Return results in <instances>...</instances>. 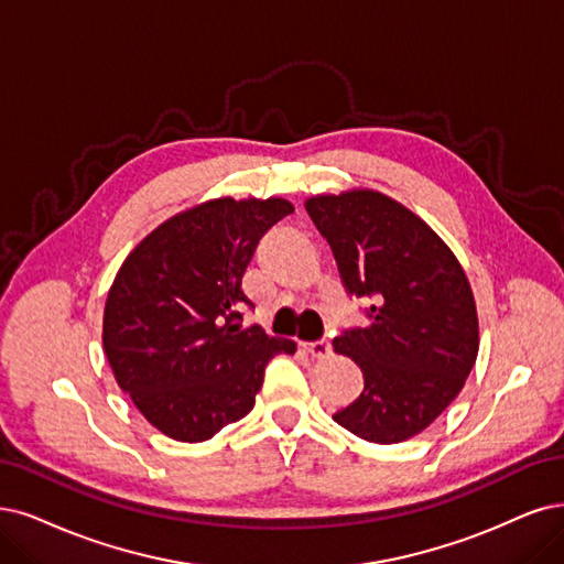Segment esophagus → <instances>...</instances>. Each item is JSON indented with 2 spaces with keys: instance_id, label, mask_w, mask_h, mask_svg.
I'll return each mask as SVG.
<instances>
[{
  "instance_id": "34e87169",
  "label": "esophagus",
  "mask_w": 564,
  "mask_h": 564,
  "mask_svg": "<svg viewBox=\"0 0 564 564\" xmlns=\"http://www.w3.org/2000/svg\"><path fill=\"white\" fill-rule=\"evenodd\" d=\"M302 346H304V350L308 352V356H314V358H325V356H329V341H327V339L302 344Z\"/></svg>"
}]
</instances>
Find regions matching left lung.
Returning <instances> with one entry per match:
<instances>
[{
  "label": "left lung",
  "instance_id": "8db88e82",
  "mask_svg": "<svg viewBox=\"0 0 564 564\" xmlns=\"http://www.w3.org/2000/svg\"><path fill=\"white\" fill-rule=\"evenodd\" d=\"M304 208L348 293L373 302L369 327L332 341L365 377L360 398L332 419L373 444L406 442L440 419L476 362L478 316L465 269L421 216L379 191L323 193Z\"/></svg>",
  "mask_w": 564,
  "mask_h": 564
}]
</instances>
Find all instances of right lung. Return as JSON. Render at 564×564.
<instances>
[{"label": "right lung", "instance_id": "right-lung-1", "mask_svg": "<svg viewBox=\"0 0 564 564\" xmlns=\"http://www.w3.org/2000/svg\"><path fill=\"white\" fill-rule=\"evenodd\" d=\"M283 197H218L160 223L124 258L104 306L101 344L143 419L199 444L256 406L267 362L293 339L241 329V276Z\"/></svg>", "mask_w": 564, "mask_h": 564}]
</instances>
